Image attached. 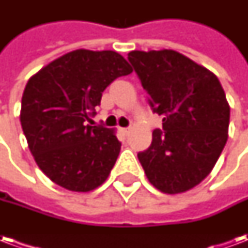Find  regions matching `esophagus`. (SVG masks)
Here are the masks:
<instances>
[{
    "instance_id": "34e87169",
    "label": "esophagus",
    "mask_w": 248,
    "mask_h": 248,
    "mask_svg": "<svg viewBox=\"0 0 248 248\" xmlns=\"http://www.w3.org/2000/svg\"><path fill=\"white\" fill-rule=\"evenodd\" d=\"M131 131V127H124V129H122V133H124V135H127Z\"/></svg>"
}]
</instances>
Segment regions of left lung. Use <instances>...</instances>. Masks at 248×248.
I'll return each mask as SVG.
<instances>
[{
    "label": "left lung",
    "instance_id": "left-lung-1",
    "mask_svg": "<svg viewBox=\"0 0 248 248\" xmlns=\"http://www.w3.org/2000/svg\"><path fill=\"white\" fill-rule=\"evenodd\" d=\"M163 131L138 153L149 182L165 194H181L211 172L229 137L230 106L218 77L170 49L129 53Z\"/></svg>",
    "mask_w": 248,
    "mask_h": 248
}]
</instances>
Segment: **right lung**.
<instances>
[{"instance_id":"1","label":"right lung","mask_w":248,"mask_h":248,"mask_svg":"<svg viewBox=\"0 0 248 248\" xmlns=\"http://www.w3.org/2000/svg\"><path fill=\"white\" fill-rule=\"evenodd\" d=\"M133 71L117 51L73 50L30 77L21 102V126L30 153L50 181L76 192L101 186L115 165V130L90 126L102 93Z\"/></svg>"}]
</instances>
